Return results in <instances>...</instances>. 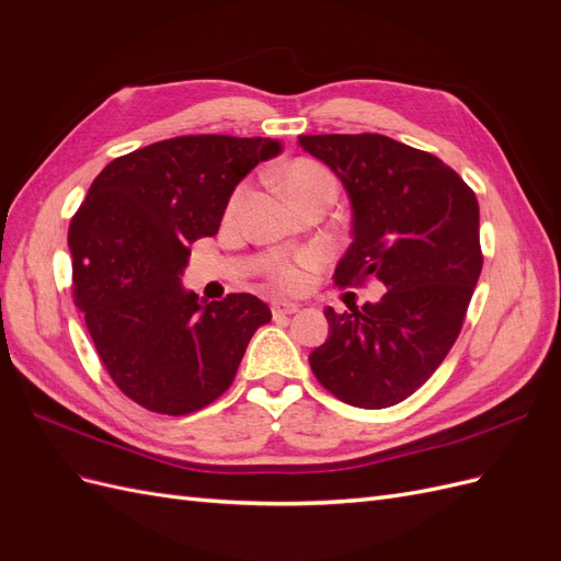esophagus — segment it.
I'll list each match as a JSON object with an SVG mask.
<instances>
[{"mask_svg": "<svg viewBox=\"0 0 561 561\" xmlns=\"http://www.w3.org/2000/svg\"><path fill=\"white\" fill-rule=\"evenodd\" d=\"M297 311H299V307H297L295 301H285V299H274V301H271V313H274L276 318L293 316Z\"/></svg>", "mask_w": 561, "mask_h": 561, "instance_id": "34e87169", "label": "esophagus"}]
</instances>
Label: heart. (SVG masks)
I'll use <instances>...</instances> for the list:
<instances>
[{"mask_svg":"<svg viewBox=\"0 0 561 561\" xmlns=\"http://www.w3.org/2000/svg\"><path fill=\"white\" fill-rule=\"evenodd\" d=\"M280 184L285 194L290 196V201H297L299 196L309 194L311 190H316V186L320 184H328V182H334L330 171L325 165H320L318 161H311V159H295L287 163L283 171H280ZM239 196L241 192H236L233 198H231V208L239 203ZM313 264V257H309V254H304V257H299L297 262H278L271 266L268 276L271 280H274L278 287H283V290H299V287L304 285V268H309Z\"/></svg>","mask_w":561,"mask_h":561,"instance_id":"heart-1","label":"heart"}]
</instances>
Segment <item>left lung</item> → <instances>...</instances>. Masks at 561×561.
Wrapping results in <instances>:
<instances>
[{
  "mask_svg": "<svg viewBox=\"0 0 561 561\" xmlns=\"http://www.w3.org/2000/svg\"><path fill=\"white\" fill-rule=\"evenodd\" d=\"M299 145L351 198L353 243L334 285L386 287L377 304L325 311L330 336L311 369L346 404L393 407L431 379L463 328L482 271L478 198L445 161L379 133L299 135Z\"/></svg>",
  "mask_w": 561,
  "mask_h": 561,
  "instance_id": "1",
  "label": "left lung"
}]
</instances>
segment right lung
I'll return each instance as SVG.
<instances>
[{
	"mask_svg": "<svg viewBox=\"0 0 561 561\" xmlns=\"http://www.w3.org/2000/svg\"><path fill=\"white\" fill-rule=\"evenodd\" d=\"M278 151L271 138L231 135L147 145L107 163L72 217L75 304L112 381L145 410L182 416L215 402L271 320L248 293L201 304L180 276L236 184Z\"/></svg>",
	"mask_w": 561,
	"mask_h": 561,
	"instance_id": "1",
	"label": "right lung"
}]
</instances>
